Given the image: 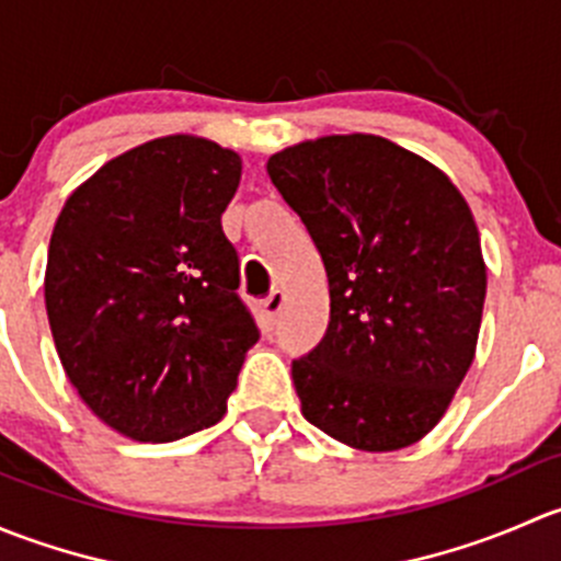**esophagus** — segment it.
<instances>
[{"label":"esophagus","instance_id":"obj_1","mask_svg":"<svg viewBox=\"0 0 561 561\" xmlns=\"http://www.w3.org/2000/svg\"><path fill=\"white\" fill-rule=\"evenodd\" d=\"M282 307H285V293H282V290H271L268 298H265V301H263V314H265V320L274 322L276 314L282 312Z\"/></svg>","mask_w":561,"mask_h":561}]
</instances>
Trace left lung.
I'll list each match as a JSON object with an SVG mask.
<instances>
[{
    "label": "left lung",
    "instance_id": "8db88e82",
    "mask_svg": "<svg viewBox=\"0 0 561 561\" xmlns=\"http://www.w3.org/2000/svg\"><path fill=\"white\" fill-rule=\"evenodd\" d=\"M325 263V336L293 360L301 412L358 450L426 437L472 366L485 263L454 181L380 135H325L268 160Z\"/></svg>",
    "mask_w": 561,
    "mask_h": 561
}]
</instances>
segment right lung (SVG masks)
<instances>
[{
  "instance_id": "add662e5",
  "label": "right lung",
  "mask_w": 561,
  "mask_h": 561,
  "mask_svg": "<svg viewBox=\"0 0 561 561\" xmlns=\"http://www.w3.org/2000/svg\"><path fill=\"white\" fill-rule=\"evenodd\" d=\"M239 181L236 151L168 135L105 162L56 219L45 265L56 353L124 437L173 443L228 410L260 339L222 233Z\"/></svg>"
}]
</instances>
